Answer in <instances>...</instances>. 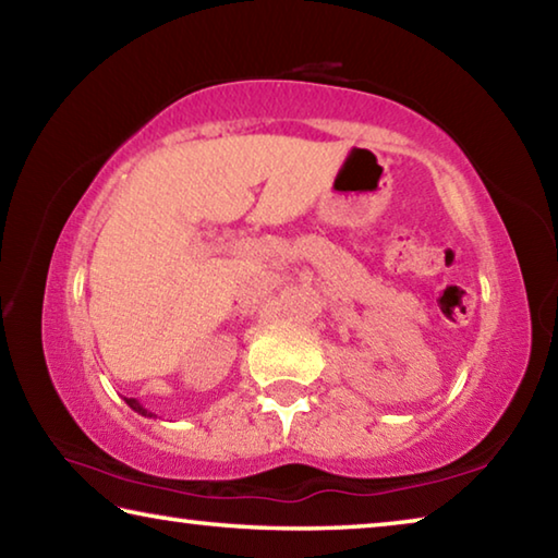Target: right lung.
Listing matches in <instances>:
<instances>
[{"instance_id":"add662e5","label":"right lung","mask_w":558,"mask_h":558,"mask_svg":"<svg viewBox=\"0 0 558 558\" xmlns=\"http://www.w3.org/2000/svg\"><path fill=\"white\" fill-rule=\"evenodd\" d=\"M123 400H126V404L131 407V410H134V412H138V414H141V417H156V414H154L151 410H146V407H144V404H141L138 400H134V397H123Z\"/></svg>"}]
</instances>
